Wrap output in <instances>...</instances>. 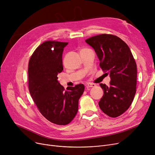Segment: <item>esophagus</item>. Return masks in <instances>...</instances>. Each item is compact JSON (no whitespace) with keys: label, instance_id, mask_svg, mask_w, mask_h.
<instances>
[{"label":"esophagus","instance_id":"obj_1","mask_svg":"<svg viewBox=\"0 0 155 155\" xmlns=\"http://www.w3.org/2000/svg\"><path fill=\"white\" fill-rule=\"evenodd\" d=\"M86 87H95L96 86V84H94V83H87L86 84Z\"/></svg>","mask_w":155,"mask_h":155}]
</instances>
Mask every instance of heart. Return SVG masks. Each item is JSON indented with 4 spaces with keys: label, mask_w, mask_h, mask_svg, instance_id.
Here are the masks:
<instances>
[{
    "label": "heart",
    "mask_w": 155,
    "mask_h": 155,
    "mask_svg": "<svg viewBox=\"0 0 155 155\" xmlns=\"http://www.w3.org/2000/svg\"><path fill=\"white\" fill-rule=\"evenodd\" d=\"M87 50V48H83V49H82V50H81V51H83V50Z\"/></svg>",
    "instance_id": "obj_1"
}]
</instances>
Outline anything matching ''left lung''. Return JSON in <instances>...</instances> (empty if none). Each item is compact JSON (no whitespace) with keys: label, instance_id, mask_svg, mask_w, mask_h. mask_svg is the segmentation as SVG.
Segmentation results:
<instances>
[{"label":"left lung","instance_id":"obj_1","mask_svg":"<svg viewBox=\"0 0 155 155\" xmlns=\"http://www.w3.org/2000/svg\"><path fill=\"white\" fill-rule=\"evenodd\" d=\"M85 41L97 53L101 69L108 71L111 78L109 86L100 84L104 94L99 107L108 116L119 117L129 108L136 92L137 65L134 57L127 44L115 35L101 34Z\"/></svg>","mask_w":155,"mask_h":155}]
</instances>
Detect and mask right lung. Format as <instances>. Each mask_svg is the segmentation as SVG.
<instances>
[{
	"label": "right lung",
	"mask_w": 155,
	"mask_h": 155,
	"mask_svg": "<svg viewBox=\"0 0 155 155\" xmlns=\"http://www.w3.org/2000/svg\"><path fill=\"white\" fill-rule=\"evenodd\" d=\"M68 42L48 40L35 50L28 64V88L41 115L50 122L65 126L78 111V101L83 84L65 90L58 82V74L64 68L62 52Z\"/></svg>",
	"instance_id": "right-lung-1"
}]
</instances>
